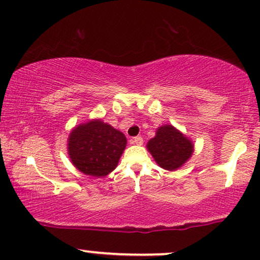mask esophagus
<instances>
[{"label": "esophagus", "instance_id": "esophagus-1", "mask_svg": "<svg viewBox=\"0 0 260 260\" xmlns=\"http://www.w3.org/2000/svg\"><path fill=\"white\" fill-rule=\"evenodd\" d=\"M132 142H133V144H135V145H142V144H144V139H142L141 137H135V138L132 139Z\"/></svg>", "mask_w": 260, "mask_h": 260}]
</instances>
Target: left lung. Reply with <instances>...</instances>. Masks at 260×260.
<instances>
[{
	"instance_id": "left-lung-1",
	"label": "left lung",
	"mask_w": 260,
	"mask_h": 260,
	"mask_svg": "<svg viewBox=\"0 0 260 260\" xmlns=\"http://www.w3.org/2000/svg\"><path fill=\"white\" fill-rule=\"evenodd\" d=\"M147 149L155 162L167 171L181 167L193 154V144L172 125L156 129L155 137L147 142Z\"/></svg>"
}]
</instances>
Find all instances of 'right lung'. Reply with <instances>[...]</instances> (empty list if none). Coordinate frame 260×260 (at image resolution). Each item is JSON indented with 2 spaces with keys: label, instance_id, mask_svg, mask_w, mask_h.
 <instances>
[{
  "label": "right lung",
  "instance_id": "obj_1",
  "mask_svg": "<svg viewBox=\"0 0 260 260\" xmlns=\"http://www.w3.org/2000/svg\"><path fill=\"white\" fill-rule=\"evenodd\" d=\"M127 139L121 132L102 120L81 123L71 132L68 154L80 172L92 177H106L118 166Z\"/></svg>",
  "mask_w": 260,
  "mask_h": 260
}]
</instances>
